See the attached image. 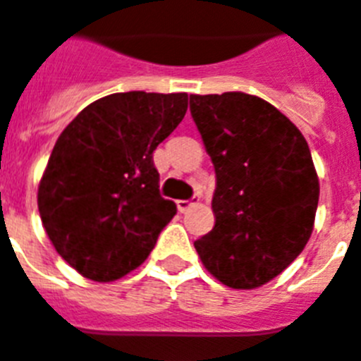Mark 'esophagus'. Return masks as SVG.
Instances as JSON below:
<instances>
[{"instance_id":"esophagus-1","label":"esophagus","mask_w":361,"mask_h":361,"mask_svg":"<svg viewBox=\"0 0 361 361\" xmlns=\"http://www.w3.org/2000/svg\"><path fill=\"white\" fill-rule=\"evenodd\" d=\"M178 209H180L181 214H185L187 209H191L195 206V200H178Z\"/></svg>"}]
</instances>
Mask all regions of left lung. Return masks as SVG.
I'll return each instance as SVG.
<instances>
[{"label": "left lung", "instance_id": "8db88e82", "mask_svg": "<svg viewBox=\"0 0 361 361\" xmlns=\"http://www.w3.org/2000/svg\"><path fill=\"white\" fill-rule=\"evenodd\" d=\"M189 103L217 178L215 225L195 249L215 279L251 290L307 245L320 195L313 157L296 125L257 95H191Z\"/></svg>", "mask_w": 361, "mask_h": 361}]
</instances>
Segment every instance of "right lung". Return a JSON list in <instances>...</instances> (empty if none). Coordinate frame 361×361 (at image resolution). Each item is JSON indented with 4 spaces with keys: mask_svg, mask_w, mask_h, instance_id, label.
Wrapping results in <instances>:
<instances>
[{
    "mask_svg": "<svg viewBox=\"0 0 361 361\" xmlns=\"http://www.w3.org/2000/svg\"><path fill=\"white\" fill-rule=\"evenodd\" d=\"M185 112L187 93H112L59 135L37 204L52 245L82 277L116 281L149 257L176 215L159 195L153 152Z\"/></svg>",
    "mask_w": 361,
    "mask_h": 361,
    "instance_id": "right-lung-1",
    "label": "right lung"
}]
</instances>
